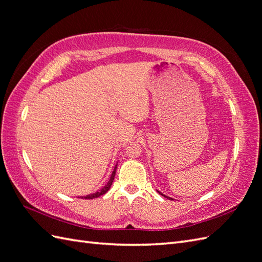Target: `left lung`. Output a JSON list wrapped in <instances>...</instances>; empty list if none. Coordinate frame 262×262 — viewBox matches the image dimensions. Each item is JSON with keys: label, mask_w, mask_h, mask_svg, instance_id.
<instances>
[{"label": "left lung", "mask_w": 262, "mask_h": 262, "mask_svg": "<svg viewBox=\"0 0 262 262\" xmlns=\"http://www.w3.org/2000/svg\"><path fill=\"white\" fill-rule=\"evenodd\" d=\"M158 193H160V194H162V195H163V196H165V198H167V199H169V200H172V199H171V198H169V196H167V195H165V194H163V193H162V192H160V191H158Z\"/></svg>", "instance_id": "8db88e82"}]
</instances>
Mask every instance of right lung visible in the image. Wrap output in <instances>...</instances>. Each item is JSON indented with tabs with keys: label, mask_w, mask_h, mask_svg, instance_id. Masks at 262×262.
<instances>
[{
	"label": "right lung",
	"mask_w": 262,
	"mask_h": 262,
	"mask_svg": "<svg viewBox=\"0 0 262 262\" xmlns=\"http://www.w3.org/2000/svg\"><path fill=\"white\" fill-rule=\"evenodd\" d=\"M118 165V164H117ZM117 165L115 166V168H114V171H113V173H112V176H110V179H109V181L107 182V184L102 187L100 190H98V191H96L95 193H91V194H87V195H85V196H82V199L84 198V199H95V198H98V196H100V195H102V194H105L108 190L110 189V187H112V185H113V182H114V179H115V176H116V169H117Z\"/></svg>",
	"instance_id": "add662e5"
}]
</instances>
